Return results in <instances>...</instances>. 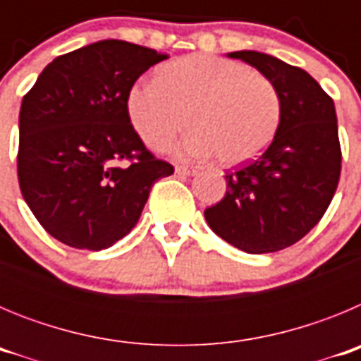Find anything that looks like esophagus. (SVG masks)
Here are the masks:
<instances>
[{
  "label": "esophagus",
  "mask_w": 361,
  "mask_h": 361,
  "mask_svg": "<svg viewBox=\"0 0 361 361\" xmlns=\"http://www.w3.org/2000/svg\"><path fill=\"white\" fill-rule=\"evenodd\" d=\"M175 173L180 175V177H188V175H195L197 168L195 166H188V164H177L175 166Z\"/></svg>",
  "instance_id": "obj_1"
}]
</instances>
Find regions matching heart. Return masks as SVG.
I'll return each mask as SVG.
<instances>
[{
    "mask_svg": "<svg viewBox=\"0 0 361 361\" xmlns=\"http://www.w3.org/2000/svg\"><path fill=\"white\" fill-rule=\"evenodd\" d=\"M126 114L137 135L155 152L193 126L178 153L226 166L258 157L273 142L282 119L276 86L244 63L191 54L166 63L155 81H137L126 94Z\"/></svg>",
    "mask_w": 361,
    "mask_h": 361,
    "instance_id": "heart-1",
    "label": "heart"
}]
</instances>
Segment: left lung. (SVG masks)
Returning a JSON list of instances; mask_svg holds the SVG:
<instances>
[{
	"label": "left lung",
	"instance_id": "obj_1",
	"mask_svg": "<svg viewBox=\"0 0 361 361\" xmlns=\"http://www.w3.org/2000/svg\"><path fill=\"white\" fill-rule=\"evenodd\" d=\"M279 90L282 119L257 159L226 171L224 199L204 212L209 228L245 253H275L304 238L329 208L342 171L331 95L298 66L253 50L231 52Z\"/></svg>",
	"mask_w": 361,
	"mask_h": 361
}]
</instances>
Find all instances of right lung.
<instances>
[{
	"mask_svg": "<svg viewBox=\"0 0 361 361\" xmlns=\"http://www.w3.org/2000/svg\"><path fill=\"white\" fill-rule=\"evenodd\" d=\"M168 54L104 39L56 57L19 111L18 180L41 226L75 250L128 235L152 186L173 173L137 135L130 86Z\"/></svg>",
	"mask_w": 361,
	"mask_h": 361,
	"instance_id": "right-lung-1",
	"label": "right lung"
}]
</instances>
